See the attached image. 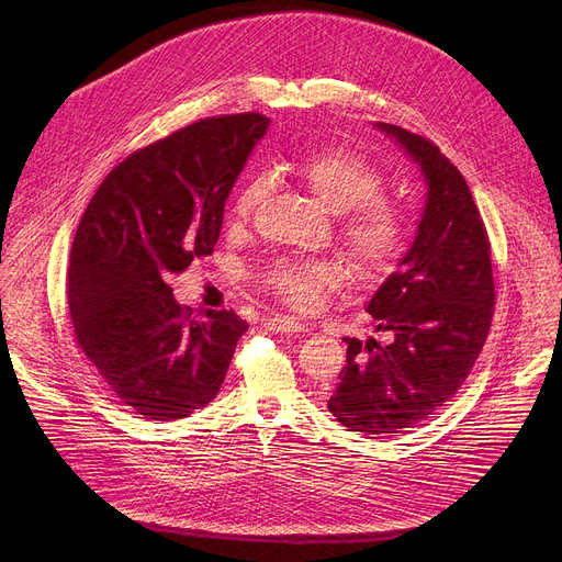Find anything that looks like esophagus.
Here are the masks:
<instances>
[{
	"label": "esophagus",
	"mask_w": 562,
	"mask_h": 562,
	"mask_svg": "<svg viewBox=\"0 0 562 562\" xmlns=\"http://www.w3.org/2000/svg\"><path fill=\"white\" fill-rule=\"evenodd\" d=\"M262 325H265L269 331H276V334H304V331L311 329L306 323H300V319L289 317V315L265 317Z\"/></svg>",
	"instance_id": "obj_1"
}]
</instances>
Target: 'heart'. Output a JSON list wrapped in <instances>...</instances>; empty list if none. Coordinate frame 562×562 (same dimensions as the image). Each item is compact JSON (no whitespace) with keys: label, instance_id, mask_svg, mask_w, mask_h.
<instances>
[{"label":"heart","instance_id":"obj_1","mask_svg":"<svg viewBox=\"0 0 562 562\" xmlns=\"http://www.w3.org/2000/svg\"><path fill=\"white\" fill-rule=\"evenodd\" d=\"M276 169L300 180L319 204L342 215L340 235L364 271H384L405 251L409 217L395 200L380 195L382 173L364 155L336 146L315 148L280 159ZM265 191V178L249 180L233 200V217L249 220ZM342 280L345 267L334 258L284 260L267 273L273 293L302 311L315 308Z\"/></svg>","mask_w":562,"mask_h":562}]
</instances>
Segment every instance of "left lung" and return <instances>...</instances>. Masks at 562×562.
Returning <instances> with one entry per match:
<instances>
[{
  "label": "left lung",
  "instance_id": "8db88e82",
  "mask_svg": "<svg viewBox=\"0 0 562 562\" xmlns=\"http://www.w3.org/2000/svg\"><path fill=\"white\" fill-rule=\"evenodd\" d=\"M373 126L409 155L427 187L412 247L364 306L391 340L345 338L347 367L327 403L349 431L380 438L453 397L483 351L496 295L487 231L460 171L429 139Z\"/></svg>",
  "mask_w": 562,
  "mask_h": 562
}]
</instances>
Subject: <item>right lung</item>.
Here are the masks:
<instances>
[{
  "mask_svg": "<svg viewBox=\"0 0 562 562\" xmlns=\"http://www.w3.org/2000/svg\"><path fill=\"white\" fill-rule=\"evenodd\" d=\"M269 122L200 120L135 150L79 220L68 267L77 345L122 405L148 420L209 405L249 329L233 311L182 308L169 276L213 254L226 198Z\"/></svg>",
  "mask_w": 562,
  "mask_h": 562,
  "instance_id": "add662e5",
  "label": "right lung"
}]
</instances>
